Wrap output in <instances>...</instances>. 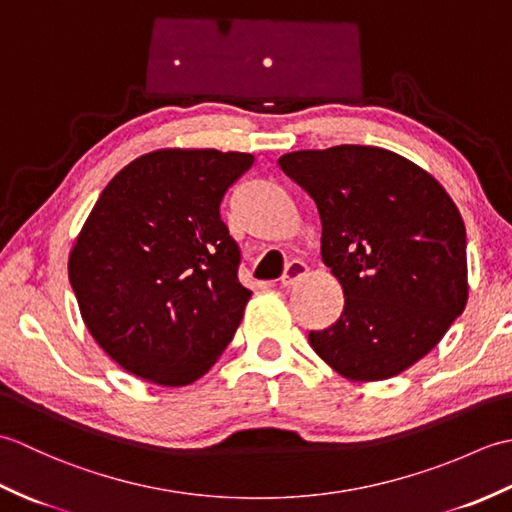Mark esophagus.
Listing matches in <instances>:
<instances>
[{"label":"esophagus","mask_w":512,"mask_h":512,"mask_svg":"<svg viewBox=\"0 0 512 512\" xmlns=\"http://www.w3.org/2000/svg\"><path fill=\"white\" fill-rule=\"evenodd\" d=\"M306 275H308V266L303 264L301 259H292V262L286 266L284 275H281V286H284V288H290L292 284H295V281L303 279Z\"/></svg>","instance_id":"1"}]
</instances>
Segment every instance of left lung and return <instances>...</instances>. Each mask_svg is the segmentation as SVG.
<instances>
[{"instance_id": "obj_1", "label": "left lung", "mask_w": 512, "mask_h": 512, "mask_svg": "<svg viewBox=\"0 0 512 512\" xmlns=\"http://www.w3.org/2000/svg\"><path fill=\"white\" fill-rule=\"evenodd\" d=\"M277 162L317 204L323 264L345 297L336 323L308 334L312 350L350 380L405 372L469 297L458 206L427 171L380 147L292 151Z\"/></svg>"}]
</instances>
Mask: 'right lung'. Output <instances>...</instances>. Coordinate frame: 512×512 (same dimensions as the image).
Segmentation results:
<instances>
[{"label": "right lung", "instance_id": "obj_1", "mask_svg": "<svg viewBox=\"0 0 512 512\" xmlns=\"http://www.w3.org/2000/svg\"><path fill=\"white\" fill-rule=\"evenodd\" d=\"M239 151L158 149L129 162L96 200L68 275L94 341L147 383L182 387L231 343L248 288L220 204L253 167Z\"/></svg>", "mask_w": 512, "mask_h": 512}]
</instances>
